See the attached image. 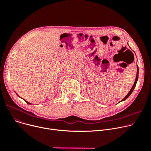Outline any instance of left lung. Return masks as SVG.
<instances>
[{"mask_svg": "<svg viewBox=\"0 0 151 151\" xmlns=\"http://www.w3.org/2000/svg\"><path fill=\"white\" fill-rule=\"evenodd\" d=\"M137 76H136V78H135V82H134V85H133V86L132 87V88H131V90H130V91L128 93V94L124 97V98L123 99H122L120 102H122V101H125L126 99H127L128 97L130 96V95L132 94V93L133 92V91H134V88H135V86H136V84H137V81H138V72H139V69H138V65H137Z\"/></svg>", "mask_w": 151, "mask_h": 151, "instance_id": "1", "label": "left lung"}]
</instances>
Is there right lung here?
I'll return each instance as SVG.
<instances>
[{
  "mask_svg": "<svg viewBox=\"0 0 151 151\" xmlns=\"http://www.w3.org/2000/svg\"><path fill=\"white\" fill-rule=\"evenodd\" d=\"M17 96H18V95H17ZM23 100H24V101H25V102H26V103H27V104H30V105H31V104H31V103H29V102H27V101H25V100H24V99H23Z\"/></svg>",
  "mask_w": 151,
  "mask_h": 151,
  "instance_id": "right-lung-1",
  "label": "right lung"
}]
</instances>
